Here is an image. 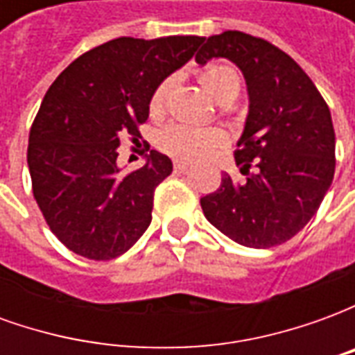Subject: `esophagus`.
Listing matches in <instances>:
<instances>
[{
    "label": "esophagus",
    "mask_w": 355,
    "mask_h": 355,
    "mask_svg": "<svg viewBox=\"0 0 355 355\" xmlns=\"http://www.w3.org/2000/svg\"><path fill=\"white\" fill-rule=\"evenodd\" d=\"M188 167H190L188 163L175 162V171H177V173H186V171H188Z\"/></svg>",
    "instance_id": "obj_1"
}]
</instances>
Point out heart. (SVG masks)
Here are the masks:
<instances>
[{
  "label": "heart",
  "mask_w": 355,
  "mask_h": 355,
  "mask_svg": "<svg viewBox=\"0 0 355 355\" xmlns=\"http://www.w3.org/2000/svg\"><path fill=\"white\" fill-rule=\"evenodd\" d=\"M201 85L220 104L232 102L241 91V80L230 66H209L200 73ZM175 87V78L165 80L154 89L150 98V112L159 116L171 91ZM224 144V132L215 127H193L184 123H171L157 135V146L180 162H200L213 154Z\"/></svg>",
  "instance_id": "1"
}]
</instances>
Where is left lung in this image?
Returning a JSON list of instances; mask_svg holds the SVG:
<instances>
[{
  "mask_svg": "<svg viewBox=\"0 0 355 355\" xmlns=\"http://www.w3.org/2000/svg\"><path fill=\"white\" fill-rule=\"evenodd\" d=\"M203 42L196 62L228 58L249 94L234 154L245 182L224 175L220 188L201 198L203 215L239 245H279L304 228L333 182L331 112L304 70L272 43L232 30Z\"/></svg>",
  "mask_w": 355,
  "mask_h": 355,
  "instance_id": "left-lung-1",
  "label": "left lung"
}]
</instances>
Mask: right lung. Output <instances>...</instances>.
I'll list each match as a JSON object with an SVG mask.
<instances>
[{
	"mask_svg": "<svg viewBox=\"0 0 355 355\" xmlns=\"http://www.w3.org/2000/svg\"><path fill=\"white\" fill-rule=\"evenodd\" d=\"M200 35L117 37L76 58L53 81L30 129L34 198L70 251L110 261L152 223L155 186L173 162L150 150L129 175L117 165L119 139L140 137L154 89L193 57Z\"/></svg>",
	"mask_w": 355,
	"mask_h": 355,
	"instance_id": "obj_1",
	"label": "right lung"
}]
</instances>
